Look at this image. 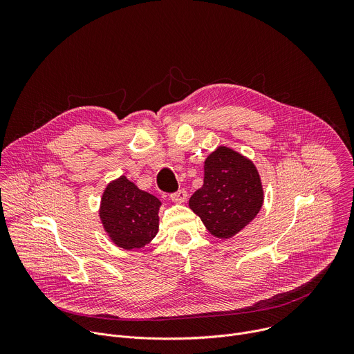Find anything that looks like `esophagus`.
<instances>
[{"label": "esophagus", "instance_id": "esophagus-1", "mask_svg": "<svg viewBox=\"0 0 354 354\" xmlns=\"http://www.w3.org/2000/svg\"><path fill=\"white\" fill-rule=\"evenodd\" d=\"M171 198H172V201H175V203H185V201L187 200V192L185 189H180V190L172 193Z\"/></svg>", "mask_w": 354, "mask_h": 354}]
</instances>
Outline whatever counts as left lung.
<instances>
[{"mask_svg": "<svg viewBox=\"0 0 354 354\" xmlns=\"http://www.w3.org/2000/svg\"><path fill=\"white\" fill-rule=\"evenodd\" d=\"M263 198L254 162L221 145L206 158L203 186L193 193L189 207L212 235L228 239L258 216Z\"/></svg>", "mask_w": 354, "mask_h": 354, "instance_id": "obj_1", "label": "left lung"}]
</instances>
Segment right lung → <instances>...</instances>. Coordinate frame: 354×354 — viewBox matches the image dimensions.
<instances>
[{"instance_id":"add662e5","label":"right lung","mask_w":354,"mask_h":354,"mask_svg":"<svg viewBox=\"0 0 354 354\" xmlns=\"http://www.w3.org/2000/svg\"><path fill=\"white\" fill-rule=\"evenodd\" d=\"M161 201L126 176L112 180L100 200L99 217L111 241L123 249H140L154 239Z\"/></svg>"}]
</instances>
